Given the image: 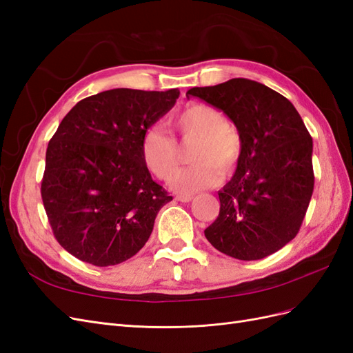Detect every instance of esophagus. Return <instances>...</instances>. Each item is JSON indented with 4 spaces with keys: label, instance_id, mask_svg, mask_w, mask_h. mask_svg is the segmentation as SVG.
Segmentation results:
<instances>
[{
    "label": "esophagus",
    "instance_id": "34e87169",
    "mask_svg": "<svg viewBox=\"0 0 353 353\" xmlns=\"http://www.w3.org/2000/svg\"><path fill=\"white\" fill-rule=\"evenodd\" d=\"M178 201H183V203H188V201H191L193 200V196H183V194H179V196H176L175 197Z\"/></svg>",
    "mask_w": 353,
    "mask_h": 353
}]
</instances>
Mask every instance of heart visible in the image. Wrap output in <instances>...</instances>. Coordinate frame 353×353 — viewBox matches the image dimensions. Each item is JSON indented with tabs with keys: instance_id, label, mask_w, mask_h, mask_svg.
I'll list each match as a JSON object with an SVG mask.
<instances>
[{
	"instance_id": "1",
	"label": "heart",
	"mask_w": 353,
	"mask_h": 353,
	"mask_svg": "<svg viewBox=\"0 0 353 353\" xmlns=\"http://www.w3.org/2000/svg\"><path fill=\"white\" fill-rule=\"evenodd\" d=\"M168 126L183 140H196L191 160L196 162L175 176L172 188L193 194L215 185L231 174L241 153V137L223 114L212 105L193 104L170 117ZM143 157L147 168L163 181L178 169V147L172 137L160 128H150L143 137Z\"/></svg>"
}]
</instances>
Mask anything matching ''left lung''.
Segmentation results:
<instances>
[{
    "label": "left lung",
    "instance_id": "left-lung-1",
    "mask_svg": "<svg viewBox=\"0 0 353 353\" xmlns=\"http://www.w3.org/2000/svg\"><path fill=\"white\" fill-rule=\"evenodd\" d=\"M187 97L225 113L241 137L237 169L218 191L219 215L205 236L231 258H266L302 225L314 191L312 138L294 105L261 82L234 78Z\"/></svg>",
    "mask_w": 353,
    "mask_h": 353
}]
</instances>
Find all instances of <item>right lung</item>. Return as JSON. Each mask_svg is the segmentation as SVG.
I'll return each mask as SVG.
<instances>
[{
    "instance_id": "right-lung-1",
    "label": "right lung",
    "mask_w": 353,
    "mask_h": 353,
    "mask_svg": "<svg viewBox=\"0 0 353 353\" xmlns=\"http://www.w3.org/2000/svg\"><path fill=\"white\" fill-rule=\"evenodd\" d=\"M178 97L176 88H114L63 117L48 143L41 196L54 237L74 258L117 265L147 243L172 196L148 172L143 137Z\"/></svg>"
}]
</instances>
